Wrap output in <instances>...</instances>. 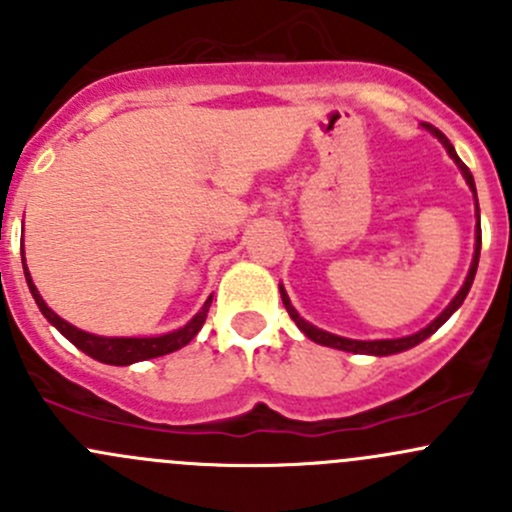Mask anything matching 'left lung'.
Masks as SVG:
<instances>
[{
	"label": "left lung",
	"mask_w": 512,
	"mask_h": 512,
	"mask_svg": "<svg viewBox=\"0 0 512 512\" xmlns=\"http://www.w3.org/2000/svg\"><path fill=\"white\" fill-rule=\"evenodd\" d=\"M423 128H426V131H431L433 136H436L438 141L443 143V148H446V151H448V156H451L453 160H456V165H458V168H461V173H463V178H466L468 188H471V190H473V195H476V183H473V175H471V170H468V168H466V163H463V160L458 158L456 148L451 146V141H448V138L443 136V133L438 131V128H433L431 123H423ZM476 213H478V198H476ZM478 257H480V213H478V232H476V252H473L471 270H468V277H466V282H463L461 292H458L456 297L451 299V304H448V307L443 309V312L438 314V317L433 319V322L428 324L426 329H421V332H416V334H409V337H401V339H374V342H359V339L337 337V334H329V332H324V329H317V327H314V324H309L307 319H302V317H299V314H297V309L292 307V302H289V297H287L285 287H282V285H280V294H282V302H285V309H287V312H289V317H292V322L297 324V327L302 329V332L307 334V337L312 339V342H317V344H324V347H332V349H342V352H354V354H374V356H389V354H399V352H406V349H411V347H416V344H421L423 339H426V337H431V334L436 332V329L441 327V324L446 322V319L451 317V314L456 312L458 307H461V304H463V299H466V294H468V289H471V285H473V277H476V270H478Z\"/></svg>",
	"instance_id": "left-lung-1"
}]
</instances>
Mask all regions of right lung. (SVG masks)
Segmentation results:
<instances>
[{"instance_id": "1", "label": "right lung", "mask_w": 512, "mask_h": 512, "mask_svg": "<svg viewBox=\"0 0 512 512\" xmlns=\"http://www.w3.org/2000/svg\"><path fill=\"white\" fill-rule=\"evenodd\" d=\"M24 277H27V285L32 289V297L36 299V307L41 309V314H44V317L49 319V322L54 324V327L59 329V332L74 344V347H79L81 352L89 354L91 359L103 361V364H113V366H128V364H136V361L156 359V356L170 354L175 352V349L185 347V344H188L205 324L210 302H213V294H210V297L205 299L203 309H200V312L195 314L185 327L175 329V332H168V334H160V337H96V334H89L84 332V329H76L74 324L64 322L59 314L51 312V309L46 307L39 289L34 287L32 275H29L27 270V262H24Z\"/></svg>"}]
</instances>
